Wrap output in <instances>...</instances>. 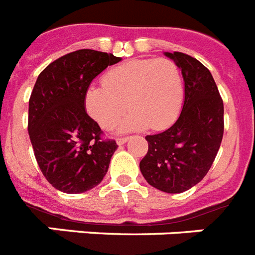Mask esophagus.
I'll return each instance as SVG.
<instances>
[{"instance_id": "esophagus-1", "label": "esophagus", "mask_w": 255, "mask_h": 255, "mask_svg": "<svg viewBox=\"0 0 255 255\" xmlns=\"http://www.w3.org/2000/svg\"><path fill=\"white\" fill-rule=\"evenodd\" d=\"M128 140H129V137H118L117 142H118V145H123V144H126Z\"/></svg>"}]
</instances>
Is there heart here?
Listing matches in <instances>:
<instances>
[{
	"label": "heart",
	"instance_id": "obj_1",
	"mask_svg": "<svg viewBox=\"0 0 255 255\" xmlns=\"http://www.w3.org/2000/svg\"><path fill=\"white\" fill-rule=\"evenodd\" d=\"M184 85L180 70L168 58H134L109 70L102 85L85 92V108L96 123L110 131L127 108L132 110L121 124L123 132L149 127L163 131L180 114Z\"/></svg>",
	"mask_w": 255,
	"mask_h": 255
}]
</instances>
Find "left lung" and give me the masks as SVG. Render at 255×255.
<instances>
[{
	"label": "left lung",
	"instance_id": "left-lung-1",
	"mask_svg": "<svg viewBox=\"0 0 255 255\" xmlns=\"http://www.w3.org/2000/svg\"><path fill=\"white\" fill-rule=\"evenodd\" d=\"M166 55L181 68L183 110L168 129L145 137L149 149L140 170L151 187L181 193L206 176L217 157L224 132V106L213 75L200 61L180 51Z\"/></svg>",
	"mask_w": 255,
	"mask_h": 255
}]
</instances>
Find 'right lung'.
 <instances>
[{"label": "right lung", "instance_id": "right-lung-1", "mask_svg": "<svg viewBox=\"0 0 255 255\" xmlns=\"http://www.w3.org/2000/svg\"><path fill=\"white\" fill-rule=\"evenodd\" d=\"M119 57L80 49L55 59L38 75L28 108V133L45 179L65 193H83L101 183L117 150L115 140L87 114L92 80Z\"/></svg>", "mask_w": 255, "mask_h": 255}]
</instances>
